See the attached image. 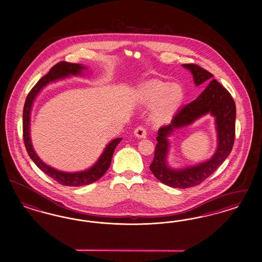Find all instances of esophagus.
<instances>
[{"mask_svg":"<svg viewBox=\"0 0 262 262\" xmlns=\"http://www.w3.org/2000/svg\"><path fill=\"white\" fill-rule=\"evenodd\" d=\"M134 133H135V136H137L138 138H142V137H145L146 135H147V133H146V129H145L144 127H141V126H138V127H136Z\"/></svg>","mask_w":262,"mask_h":262,"instance_id":"1","label":"esophagus"}]
</instances>
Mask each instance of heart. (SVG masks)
<instances>
[{"instance_id":"b5f03b06","label":"heart","mask_w":262,"mask_h":262,"mask_svg":"<svg viewBox=\"0 0 262 262\" xmlns=\"http://www.w3.org/2000/svg\"><path fill=\"white\" fill-rule=\"evenodd\" d=\"M139 98L141 102L148 105L158 103L152 112V118L157 122H165L181 106L184 93L180 85L154 82L139 90Z\"/></svg>"}]
</instances>
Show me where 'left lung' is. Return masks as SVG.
I'll return each instance as SVG.
<instances>
[{
	"label": "left lung",
	"mask_w": 262,
	"mask_h": 262,
	"mask_svg": "<svg viewBox=\"0 0 262 262\" xmlns=\"http://www.w3.org/2000/svg\"><path fill=\"white\" fill-rule=\"evenodd\" d=\"M183 66L193 74L196 85L209 83L197 99L178 111L169 125L159 127L158 144L150 169L159 181L174 188L196 186L213 174L229 157L235 137L236 107L230 92L213 79L214 76L211 73L197 64H183ZM207 113L215 116L219 133V147L214 158L197 167L182 170L169 168L166 164L168 145L166 136L176 128L187 125Z\"/></svg>",
	"instance_id": "8db88e82"
}]
</instances>
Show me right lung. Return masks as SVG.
<instances>
[{
	"mask_svg": "<svg viewBox=\"0 0 262 262\" xmlns=\"http://www.w3.org/2000/svg\"><path fill=\"white\" fill-rule=\"evenodd\" d=\"M85 69L82 65L78 63H70L67 61H60L51 68L47 75L38 80V82L32 88L30 93L27 96L23 111V138H24L25 147L27 151L32 159V161L36 164V166L42 170L45 174L50 178L55 180L62 185L66 186H81L85 184H90L98 181L103 177L104 173L107 171L108 167L111 166V159L113 156L114 150L122 138H116L112 140L103 151V155L97 161L95 165L91 167L86 171L79 172V173H64L57 171L52 167L48 166L41 159L37 157L34 150L32 149L31 137H30V115L32 110V103L35 96L38 94L40 90L51 81H54L58 79H62L64 77L70 75H79L81 71Z\"/></svg>",
	"mask_w": 262,
	"mask_h": 262,
	"instance_id": "add662e5",
	"label": "right lung"
}]
</instances>
